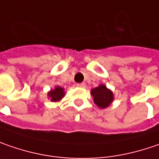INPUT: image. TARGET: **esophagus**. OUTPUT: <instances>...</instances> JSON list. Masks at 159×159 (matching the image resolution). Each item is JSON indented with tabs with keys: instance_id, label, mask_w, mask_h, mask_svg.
Masks as SVG:
<instances>
[{
	"instance_id": "1",
	"label": "esophagus",
	"mask_w": 159,
	"mask_h": 159,
	"mask_svg": "<svg viewBox=\"0 0 159 159\" xmlns=\"http://www.w3.org/2000/svg\"><path fill=\"white\" fill-rule=\"evenodd\" d=\"M76 86L80 87V88H84V87L86 86V84H85L84 83H80V84H76Z\"/></svg>"
}]
</instances>
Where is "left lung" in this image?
Segmentation results:
<instances>
[{"instance_id": "obj_1", "label": "left lung", "mask_w": 159, "mask_h": 159, "mask_svg": "<svg viewBox=\"0 0 159 159\" xmlns=\"http://www.w3.org/2000/svg\"><path fill=\"white\" fill-rule=\"evenodd\" d=\"M94 103L100 108H106L110 106L114 100L113 92L108 89L105 84H100L91 91Z\"/></svg>"}]
</instances>
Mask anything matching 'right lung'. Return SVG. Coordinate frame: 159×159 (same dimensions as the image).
Segmentation results:
<instances>
[{"mask_svg":"<svg viewBox=\"0 0 159 159\" xmlns=\"http://www.w3.org/2000/svg\"><path fill=\"white\" fill-rule=\"evenodd\" d=\"M65 89L60 86H56L54 89L48 92V98L52 102H59L65 97Z\"/></svg>","mask_w":159,"mask_h":159,"instance_id":"right-lung-1","label":"right lung"}]
</instances>
